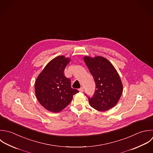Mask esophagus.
Masks as SVG:
<instances>
[{"label": "esophagus", "mask_w": 153, "mask_h": 153, "mask_svg": "<svg viewBox=\"0 0 153 153\" xmlns=\"http://www.w3.org/2000/svg\"><path fill=\"white\" fill-rule=\"evenodd\" d=\"M83 88L82 87V88H80V89H79V92H83Z\"/></svg>", "instance_id": "1"}]
</instances>
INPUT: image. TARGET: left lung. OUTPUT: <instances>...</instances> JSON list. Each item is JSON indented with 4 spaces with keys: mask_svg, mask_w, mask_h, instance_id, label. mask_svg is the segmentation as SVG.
I'll list each match as a JSON object with an SVG mask.
<instances>
[{
    "mask_svg": "<svg viewBox=\"0 0 153 153\" xmlns=\"http://www.w3.org/2000/svg\"><path fill=\"white\" fill-rule=\"evenodd\" d=\"M84 61L95 83V93L88 97L90 105L101 111L110 110L116 105L122 94L123 85L119 74L104 57L85 56Z\"/></svg>",
    "mask_w": 153,
    "mask_h": 153,
    "instance_id": "left-lung-1",
    "label": "left lung"
}]
</instances>
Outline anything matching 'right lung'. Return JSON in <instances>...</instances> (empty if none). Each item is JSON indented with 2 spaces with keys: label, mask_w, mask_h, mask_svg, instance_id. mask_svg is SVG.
Instances as JSON below:
<instances>
[{
  "label": "right lung",
  "mask_w": 153,
  "mask_h": 153,
  "mask_svg": "<svg viewBox=\"0 0 153 153\" xmlns=\"http://www.w3.org/2000/svg\"><path fill=\"white\" fill-rule=\"evenodd\" d=\"M70 59L58 56L51 61L37 77L35 93L39 103L46 110L58 113L64 109L79 91L73 89L65 76L64 69Z\"/></svg>",
  "instance_id": "right-lung-1"
}]
</instances>
